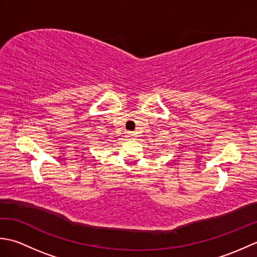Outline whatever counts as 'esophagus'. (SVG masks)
<instances>
[{
    "mask_svg": "<svg viewBox=\"0 0 257 257\" xmlns=\"http://www.w3.org/2000/svg\"><path fill=\"white\" fill-rule=\"evenodd\" d=\"M125 137H127L128 139H134L136 136H135L134 133H127V134H125Z\"/></svg>",
    "mask_w": 257,
    "mask_h": 257,
    "instance_id": "esophagus-1",
    "label": "esophagus"
}]
</instances>
